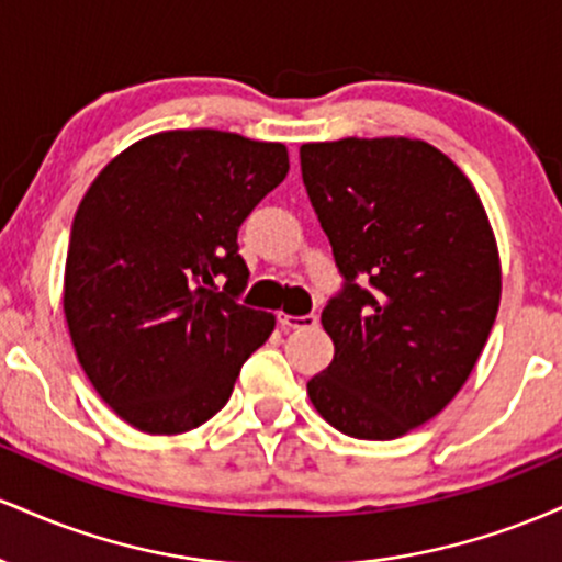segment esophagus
Segmentation results:
<instances>
[{
  "instance_id": "obj_1",
  "label": "esophagus",
  "mask_w": 562,
  "mask_h": 562,
  "mask_svg": "<svg viewBox=\"0 0 562 562\" xmlns=\"http://www.w3.org/2000/svg\"><path fill=\"white\" fill-rule=\"evenodd\" d=\"M317 314H303V317H293V314H280V325L285 330H308V327H317Z\"/></svg>"
}]
</instances>
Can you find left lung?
Returning <instances> with one entry per match:
<instances>
[{
	"instance_id": "obj_1",
	"label": "left lung",
	"mask_w": 562,
	"mask_h": 562,
	"mask_svg": "<svg viewBox=\"0 0 562 562\" xmlns=\"http://www.w3.org/2000/svg\"><path fill=\"white\" fill-rule=\"evenodd\" d=\"M301 173L346 277L322 312L335 353L308 398L340 434L391 441L479 362L502 295L494 229L460 166L423 139L306 142Z\"/></svg>"
}]
</instances>
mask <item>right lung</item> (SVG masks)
<instances>
[{
  "label": "right lung",
  "instance_id": "1",
  "mask_svg": "<svg viewBox=\"0 0 562 562\" xmlns=\"http://www.w3.org/2000/svg\"><path fill=\"white\" fill-rule=\"evenodd\" d=\"M288 169L282 142L173 128L89 184L63 312L94 391L132 428L177 436L211 420L272 335L274 314L237 303L248 285L237 229Z\"/></svg>",
  "mask_w": 562,
  "mask_h": 562
}]
</instances>
